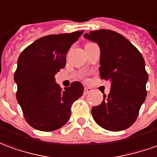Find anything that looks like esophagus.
Returning <instances> with one entry per match:
<instances>
[{
	"label": "esophagus",
	"mask_w": 157,
	"mask_h": 157,
	"mask_svg": "<svg viewBox=\"0 0 157 157\" xmlns=\"http://www.w3.org/2000/svg\"><path fill=\"white\" fill-rule=\"evenodd\" d=\"M91 92H92V89H91L90 87H85V88H84L83 94H84V95H86V94H88L89 93H91Z\"/></svg>",
	"instance_id": "esophagus-1"
}]
</instances>
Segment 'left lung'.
Returning <instances> with one entry per match:
<instances>
[{"label": "left lung", "instance_id": "8db88e82", "mask_svg": "<svg viewBox=\"0 0 157 157\" xmlns=\"http://www.w3.org/2000/svg\"><path fill=\"white\" fill-rule=\"evenodd\" d=\"M84 37L97 42L100 48V78L110 81L108 96L94 106L92 115L101 128L117 132L135 122L147 95L148 74L140 51L119 33L99 29Z\"/></svg>", "mask_w": 157, "mask_h": 157}]
</instances>
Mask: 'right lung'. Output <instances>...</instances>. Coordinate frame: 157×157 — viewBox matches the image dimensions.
Segmentation results:
<instances>
[{
    "mask_svg": "<svg viewBox=\"0 0 157 157\" xmlns=\"http://www.w3.org/2000/svg\"><path fill=\"white\" fill-rule=\"evenodd\" d=\"M83 31L49 35L21 52L14 81L16 97L26 121L40 131L59 129L71 117V107L83 94L82 83L74 82L62 91L54 75L64 68L66 54Z\"/></svg>",
    "mask_w": 157,
    "mask_h": 157,
    "instance_id": "1",
    "label": "right lung"
}]
</instances>
